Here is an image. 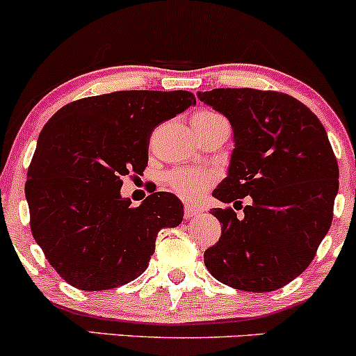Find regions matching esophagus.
<instances>
[{
	"instance_id": "esophagus-1",
	"label": "esophagus",
	"mask_w": 356,
	"mask_h": 356,
	"mask_svg": "<svg viewBox=\"0 0 356 356\" xmlns=\"http://www.w3.org/2000/svg\"><path fill=\"white\" fill-rule=\"evenodd\" d=\"M197 214H201V211H199L197 207L191 206V204H186V206H184V218H186V219L195 218Z\"/></svg>"
}]
</instances>
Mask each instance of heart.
Here are the masks:
<instances>
[{"label":"heart","mask_w":356,"mask_h":356,"mask_svg":"<svg viewBox=\"0 0 356 356\" xmlns=\"http://www.w3.org/2000/svg\"><path fill=\"white\" fill-rule=\"evenodd\" d=\"M192 124H194V127H207L216 124H227V120L216 110L204 108L194 113ZM214 181L216 174L212 170L191 169V167L174 169L172 172L167 175V182H169L170 189L177 195H181L182 199H187V201H194V199L201 197Z\"/></svg>","instance_id":"heart-1"}]
</instances>
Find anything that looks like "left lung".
Segmentation results:
<instances>
[{"instance_id":"8db88e82","label":"left lung","mask_w":356,"mask_h":356,"mask_svg":"<svg viewBox=\"0 0 356 356\" xmlns=\"http://www.w3.org/2000/svg\"><path fill=\"white\" fill-rule=\"evenodd\" d=\"M199 99L234 130L229 174L212 195L234 209L253 199L241 218L231 206L211 209L222 226L204 264L241 291L283 288L309 266L332 226L340 170L325 127L295 97L273 90L214 88Z\"/></svg>"}]
</instances>
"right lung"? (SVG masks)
Returning a JSON list of instances; mask_svg holds the SVG:
<instances>
[{
	"instance_id": "1",
	"label": "right lung",
	"mask_w": 356,
	"mask_h": 356,
	"mask_svg": "<svg viewBox=\"0 0 356 356\" xmlns=\"http://www.w3.org/2000/svg\"><path fill=\"white\" fill-rule=\"evenodd\" d=\"M194 104L186 90H122L72 102L43 127L24 184L31 234L73 288L130 283L149 266L157 232L182 222L170 192L134 207L120 187L145 170L155 127Z\"/></svg>"
}]
</instances>
